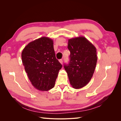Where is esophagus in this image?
<instances>
[{
  "instance_id": "esophagus-1",
  "label": "esophagus",
  "mask_w": 121,
  "mask_h": 121,
  "mask_svg": "<svg viewBox=\"0 0 121 121\" xmlns=\"http://www.w3.org/2000/svg\"><path fill=\"white\" fill-rule=\"evenodd\" d=\"M59 61L60 62V64H63V60H62V59H60V60H59Z\"/></svg>"
}]
</instances>
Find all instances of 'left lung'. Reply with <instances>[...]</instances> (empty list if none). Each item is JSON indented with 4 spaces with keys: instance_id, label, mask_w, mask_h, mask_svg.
I'll return each instance as SVG.
<instances>
[{
    "instance_id": "8db88e82",
    "label": "left lung",
    "mask_w": 121,
    "mask_h": 121,
    "mask_svg": "<svg viewBox=\"0 0 121 121\" xmlns=\"http://www.w3.org/2000/svg\"><path fill=\"white\" fill-rule=\"evenodd\" d=\"M69 64H64L69 82L76 89L85 86L92 77L97 57L95 47L84 37L69 39Z\"/></svg>"
}]
</instances>
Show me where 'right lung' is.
<instances>
[{
    "mask_svg": "<svg viewBox=\"0 0 121 121\" xmlns=\"http://www.w3.org/2000/svg\"><path fill=\"white\" fill-rule=\"evenodd\" d=\"M22 59L35 88L41 91L52 88L62 65L56 57L52 39L44 37L29 43L23 50Z\"/></svg>",
    "mask_w": 121,
    "mask_h": 121,
    "instance_id": "obj_1",
    "label": "right lung"
}]
</instances>
